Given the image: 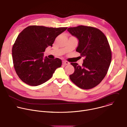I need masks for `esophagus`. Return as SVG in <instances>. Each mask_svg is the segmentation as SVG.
Masks as SVG:
<instances>
[{
    "instance_id": "obj_1",
    "label": "esophagus",
    "mask_w": 127,
    "mask_h": 127,
    "mask_svg": "<svg viewBox=\"0 0 127 127\" xmlns=\"http://www.w3.org/2000/svg\"><path fill=\"white\" fill-rule=\"evenodd\" d=\"M62 64H63V65H68V64H69V62H68V61H63V62H62Z\"/></svg>"
}]
</instances>
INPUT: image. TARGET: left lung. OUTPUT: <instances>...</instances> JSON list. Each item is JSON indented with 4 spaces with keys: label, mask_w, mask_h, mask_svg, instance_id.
Instances as JSON below:
<instances>
[{
    "label": "left lung",
    "mask_w": 127,
    "mask_h": 127,
    "mask_svg": "<svg viewBox=\"0 0 127 127\" xmlns=\"http://www.w3.org/2000/svg\"><path fill=\"white\" fill-rule=\"evenodd\" d=\"M67 31L78 39L76 51L85 57L82 66L71 63L75 70L70 79L80 88H93L104 78L111 62L112 51L107 39L100 30L92 27L79 26Z\"/></svg>",
    "instance_id": "left-lung-1"
}]
</instances>
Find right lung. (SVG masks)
I'll return each mask as SVG.
<instances>
[{
    "instance_id": "add662e5",
    "label": "right lung",
    "mask_w": 127,
    "mask_h": 127,
    "mask_svg": "<svg viewBox=\"0 0 127 127\" xmlns=\"http://www.w3.org/2000/svg\"><path fill=\"white\" fill-rule=\"evenodd\" d=\"M67 29L30 26L20 32L13 45L12 56L16 73L24 82L31 86L41 85L61 67V59H43L44 52Z\"/></svg>"
}]
</instances>
